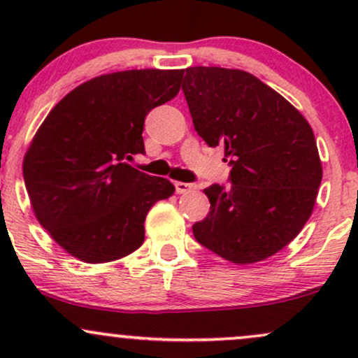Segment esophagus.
<instances>
[{"mask_svg": "<svg viewBox=\"0 0 358 358\" xmlns=\"http://www.w3.org/2000/svg\"><path fill=\"white\" fill-rule=\"evenodd\" d=\"M175 190H176V193H188V192L195 190V185H193V183L176 182V183H175Z\"/></svg>", "mask_w": 358, "mask_h": 358, "instance_id": "1", "label": "esophagus"}]
</instances>
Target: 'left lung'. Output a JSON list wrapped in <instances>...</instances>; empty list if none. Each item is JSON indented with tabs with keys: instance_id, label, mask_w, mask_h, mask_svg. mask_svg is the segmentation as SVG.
Returning a JSON list of instances; mask_svg holds the SVG:
<instances>
[{
	"instance_id": "1",
	"label": "left lung",
	"mask_w": 358,
	"mask_h": 358,
	"mask_svg": "<svg viewBox=\"0 0 358 358\" xmlns=\"http://www.w3.org/2000/svg\"><path fill=\"white\" fill-rule=\"evenodd\" d=\"M193 126L208 146L225 148L231 185L203 193L210 212L195 239L236 264L264 261L301 232L322 183L315 134L301 113L252 73L185 69Z\"/></svg>"
}]
</instances>
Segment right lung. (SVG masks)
Instances as JSON below:
<instances>
[{"label":"right lung","instance_id":"1","mask_svg":"<svg viewBox=\"0 0 358 358\" xmlns=\"http://www.w3.org/2000/svg\"><path fill=\"white\" fill-rule=\"evenodd\" d=\"M182 71H124L62 99L23 159L31 208L52 239L84 262H109L145 241L150 208L175 187L127 162L145 153V117L180 90Z\"/></svg>","mask_w":358,"mask_h":358}]
</instances>
